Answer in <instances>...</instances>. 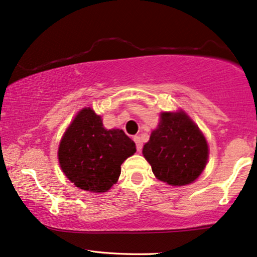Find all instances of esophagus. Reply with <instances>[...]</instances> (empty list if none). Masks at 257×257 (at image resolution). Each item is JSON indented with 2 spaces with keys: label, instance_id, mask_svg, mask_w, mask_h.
Wrapping results in <instances>:
<instances>
[{
  "label": "esophagus",
  "instance_id": "esophagus-1",
  "mask_svg": "<svg viewBox=\"0 0 257 257\" xmlns=\"http://www.w3.org/2000/svg\"><path fill=\"white\" fill-rule=\"evenodd\" d=\"M134 141L136 143V149H138V152H141V150H142L141 138H140V136H134Z\"/></svg>",
  "mask_w": 257,
  "mask_h": 257
}]
</instances>
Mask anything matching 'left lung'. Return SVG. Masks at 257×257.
<instances>
[{"instance_id":"8db88e82","label":"left lung","mask_w":257,"mask_h":257,"mask_svg":"<svg viewBox=\"0 0 257 257\" xmlns=\"http://www.w3.org/2000/svg\"><path fill=\"white\" fill-rule=\"evenodd\" d=\"M160 123L142 154L157 179L174 187L194 182L208 162V143L183 110L161 112Z\"/></svg>"}]
</instances>
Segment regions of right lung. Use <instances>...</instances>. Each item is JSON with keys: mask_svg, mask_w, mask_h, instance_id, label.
Returning <instances> with one entry per match:
<instances>
[{"mask_svg": "<svg viewBox=\"0 0 257 257\" xmlns=\"http://www.w3.org/2000/svg\"><path fill=\"white\" fill-rule=\"evenodd\" d=\"M136 146L122 129H105L91 108L77 112L59 147L61 169L82 190L104 193L117 182L121 164Z\"/></svg>", "mask_w": 257, "mask_h": 257, "instance_id": "add662e5", "label": "right lung"}]
</instances>
